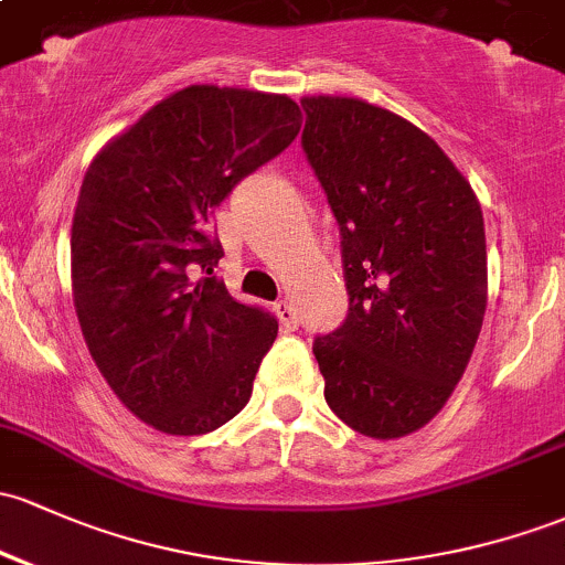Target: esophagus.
Segmentation results:
<instances>
[{
	"instance_id": "1",
	"label": "esophagus",
	"mask_w": 565,
	"mask_h": 565,
	"mask_svg": "<svg viewBox=\"0 0 565 565\" xmlns=\"http://www.w3.org/2000/svg\"><path fill=\"white\" fill-rule=\"evenodd\" d=\"M275 315H277V320H280V326H282L285 331H294L296 323H299V320H296L294 307H290L288 301H277V305H275Z\"/></svg>"
}]
</instances>
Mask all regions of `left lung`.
<instances>
[{"instance_id":"left-lung-1","label":"left lung","mask_w":565,"mask_h":565,"mask_svg":"<svg viewBox=\"0 0 565 565\" xmlns=\"http://www.w3.org/2000/svg\"><path fill=\"white\" fill-rule=\"evenodd\" d=\"M301 148L342 234L350 309L312 353L350 428L398 439L439 415L488 307L477 193L426 131L353 96H305Z\"/></svg>"}]
</instances>
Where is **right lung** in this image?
I'll return each mask as SVG.
<instances>
[{
    "label": "right lung",
    "instance_id": "obj_1",
    "mask_svg": "<svg viewBox=\"0 0 565 565\" xmlns=\"http://www.w3.org/2000/svg\"><path fill=\"white\" fill-rule=\"evenodd\" d=\"M301 129L290 96L188 86L90 161L72 217V299L96 369L161 434L196 436L250 402L277 320L232 299L212 215Z\"/></svg>",
    "mask_w": 565,
    "mask_h": 565
}]
</instances>
